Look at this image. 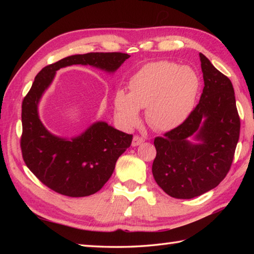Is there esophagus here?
<instances>
[{"instance_id": "esophagus-1", "label": "esophagus", "mask_w": 254, "mask_h": 254, "mask_svg": "<svg viewBox=\"0 0 254 254\" xmlns=\"http://www.w3.org/2000/svg\"><path fill=\"white\" fill-rule=\"evenodd\" d=\"M145 141V138L144 137H141V136H138V135H135L133 137V141H132V146H138V145H141L143 142Z\"/></svg>"}]
</instances>
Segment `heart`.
<instances>
[{
  "label": "heart",
  "instance_id": "1",
  "mask_svg": "<svg viewBox=\"0 0 254 254\" xmlns=\"http://www.w3.org/2000/svg\"><path fill=\"white\" fill-rule=\"evenodd\" d=\"M198 88V76L191 67L170 61L148 63L131 77L130 93L116 91L115 118L124 130H132L141 120L139 109H146L150 127L157 131H171L190 116Z\"/></svg>",
  "mask_w": 254,
  "mask_h": 254
}]
</instances>
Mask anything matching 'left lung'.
<instances>
[{
	"label": "left lung",
	"mask_w": 254,
	"mask_h": 254,
	"mask_svg": "<svg viewBox=\"0 0 254 254\" xmlns=\"http://www.w3.org/2000/svg\"><path fill=\"white\" fill-rule=\"evenodd\" d=\"M199 61L204 88L197 106L181 126L154 141L155 181L176 198H193L216 188L228 174L239 141L233 84L202 53Z\"/></svg>",
	"instance_id": "obj_1"
}]
</instances>
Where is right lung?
Returning a JSON list of instances; mask_svg holds the SVG:
<instances>
[{"mask_svg":"<svg viewBox=\"0 0 254 254\" xmlns=\"http://www.w3.org/2000/svg\"><path fill=\"white\" fill-rule=\"evenodd\" d=\"M130 56L121 52H90L62 59L38 73L21 105L20 147L26 166L44 185L62 195L88 196L109 180L118 158L130 147L133 136L107 122L91 124L80 135L63 138L41 122L38 106L58 69L74 64L115 73Z\"/></svg>","mask_w":254,"mask_h":254,"instance_id":"right-lung-1","label":"right lung"}]
</instances>
